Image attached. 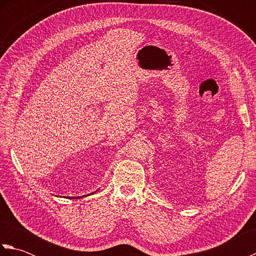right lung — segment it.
I'll use <instances>...</instances> for the list:
<instances>
[{"mask_svg":"<svg viewBox=\"0 0 256 256\" xmlns=\"http://www.w3.org/2000/svg\"><path fill=\"white\" fill-rule=\"evenodd\" d=\"M77 198H78V197H77Z\"/></svg>","mask_w":256,"mask_h":256,"instance_id":"1","label":"right lung"}]
</instances>
